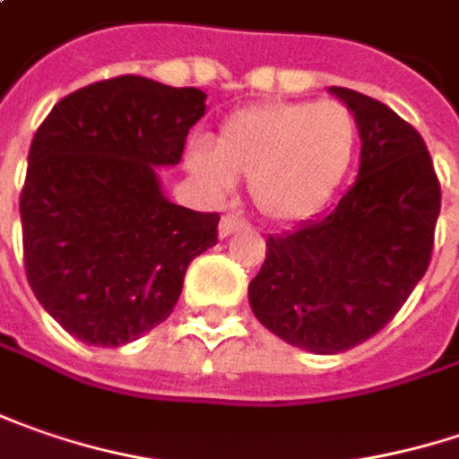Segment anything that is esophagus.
Here are the masks:
<instances>
[{"label": "esophagus", "instance_id": "1", "mask_svg": "<svg viewBox=\"0 0 459 459\" xmlns=\"http://www.w3.org/2000/svg\"><path fill=\"white\" fill-rule=\"evenodd\" d=\"M249 223H247V218H241V215H236V212H226L223 218H221V226H218V230H221V236L226 238V236H230L233 230L238 229H247Z\"/></svg>", "mask_w": 459, "mask_h": 459}]
</instances>
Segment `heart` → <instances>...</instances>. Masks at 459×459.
<instances>
[{"mask_svg": "<svg viewBox=\"0 0 459 459\" xmlns=\"http://www.w3.org/2000/svg\"><path fill=\"white\" fill-rule=\"evenodd\" d=\"M357 143L354 115L339 102H269L236 112L210 151H192L190 169L210 190L249 177V195L272 221L318 210L344 179Z\"/></svg>", "mask_w": 459, "mask_h": 459, "instance_id": "b5f03b06", "label": "heart"}]
</instances>
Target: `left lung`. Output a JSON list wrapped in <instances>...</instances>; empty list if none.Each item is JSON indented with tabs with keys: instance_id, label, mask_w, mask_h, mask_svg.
Segmentation results:
<instances>
[{
	"instance_id": "1",
	"label": "left lung",
	"mask_w": 459,
	"mask_h": 459,
	"mask_svg": "<svg viewBox=\"0 0 459 459\" xmlns=\"http://www.w3.org/2000/svg\"><path fill=\"white\" fill-rule=\"evenodd\" d=\"M362 138L336 208L282 236L251 280L254 316L288 344L336 354L375 336L424 277L442 190L421 133L368 94L333 87Z\"/></svg>"
}]
</instances>
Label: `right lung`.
Segmentation results:
<instances>
[{
	"label": "right lung",
	"instance_id": "1",
	"mask_svg": "<svg viewBox=\"0 0 459 459\" xmlns=\"http://www.w3.org/2000/svg\"><path fill=\"white\" fill-rule=\"evenodd\" d=\"M205 91L123 74L66 94L35 130L20 192L35 298L71 336L120 347L167 321L190 262L218 244V212L169 203L156 167L179 164Z\"/></svg>",
	"mask_w": 459,
	"mask_h": 459
}]
</instances>
